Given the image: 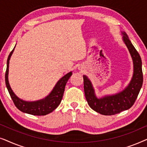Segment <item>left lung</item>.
<instances>
[{"label":"left lung","mask_w":147,"mask_h":147,"mask_svg":"<svg viewBox=\"0 0 147 147\" xmlns=\"http://www.w3.org/2000/svg\"><path fill=\"white\" fill-rule=\"evenodd\" d=\"M124 43L131 55L134 65V73L130 84L124 90L114 95L98 98L92 82L86 76H83L84 88L86 100L90 107L103 115L110 116L129 109L135 102L143 82L142 61L139 53L130 41L127 34L122 32Z\"/></svg>","instance_id":"8db88e82"}]
</instances>
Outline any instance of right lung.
<instances>
[{"label": "right lung", "mask_w": 147, "mask_h": 147, "mask_svg": "<svg viewBox=\"0 0 147 147\" xmlns=\"http://www.w3.org/2000/svg\"><path fill=\"white\" fill-rule=\"evenodd\" d=\"M14 49L10 53L7 59V70L5 73V83L8 91L9 92L10 96L13 100L16 107H17L21 112L25 113L32 114L35 116H44L46 114H49L50 112H53L56 109L63 98V92L65 90V87L66 83L69 80V78L72 75V72H69L61 78L57 83L56 84L55 87L53 88L51 93L47 97L42 100H37L34 102H27L20 99L15 95V93L12 90L11 86L9 83L8 75H9V60L12 54H13Z\"/></svg>", "instance_id": "1"}]
</instances>
